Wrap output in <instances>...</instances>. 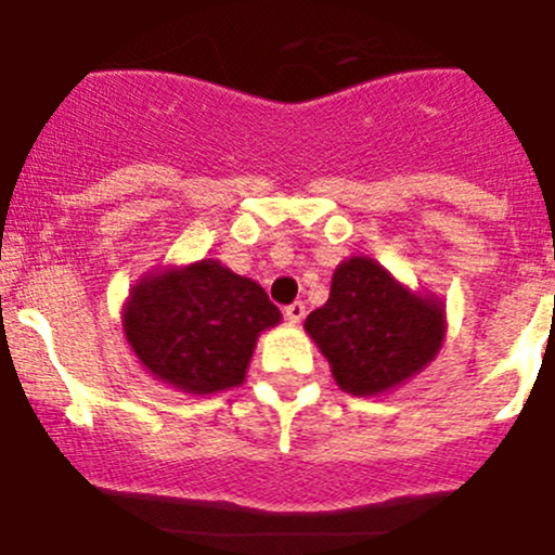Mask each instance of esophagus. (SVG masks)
Returning <instances> with one entry per match:
<instances>
[{
	"mask_svg": "<svg viewBox=\"0 0 555 555\" xmlns=\"http://www.w3.org/2000/svg\"><path fill=\"white\" fill-rule=\"evenodd\" d=\"M284 317H287L289 324H300L306 319V306L302 302H293V306L284 308Z\"/></svg>",
	"mask_w": 555,
	"mask_h": 555,
	"instance_id": "1",
	"label": "esophagus"
}]
</instances>
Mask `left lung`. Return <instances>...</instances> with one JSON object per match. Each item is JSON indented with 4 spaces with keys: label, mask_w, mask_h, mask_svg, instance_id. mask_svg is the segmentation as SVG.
I'll return each instance as SVG.
<instances>
[{
    "label": "left lung",
    "mask_w": 555,
    "mask_h": 555,
    "mask_svg": "<svg viewBox=\"0 0 555 555\" xmlns=\"http://www.w3.org/2000/svg\"><path fill=\"white\" fill-rule=\"evenodd\" d=\"M306 332L353 396H380L420 375L444 346L447 311L434 293H412L380 262L353 255L332 273L330 300Z\"/></svg>",
    "instance_id": "obj_1"
}]
</instances>
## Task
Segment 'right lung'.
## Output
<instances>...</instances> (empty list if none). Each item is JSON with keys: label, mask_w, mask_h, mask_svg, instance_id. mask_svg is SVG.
<instances>
[{"label": "right lung", "mask_w": 555, "mask_h": 555, "mask_svg": "<svg viewBox=\"0 0 555 555\" xmlns=\"http://www.w3.org/2000/svg\"><path fill=\"white\" fill-rule=\"evenodd\" d=\"M279 322L260 284L215 258L154 268L121 308V330L145 372L191 396L242 385L260 332Z\"/></svg>", "instance_id": "1"}]
</instances>
